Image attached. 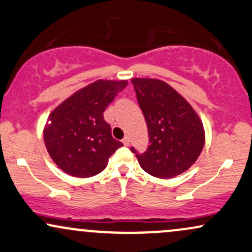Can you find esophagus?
Here are the masks:
<instances>
[{
	"label": "esophagus",
	"instance_id": "1",
	"mask_svg": "<svg viewBox=\"0 0 252 252\" xmlns=\"http://www.w3.org/2000/svg\"><path fill=\"white\" fill-rule=\"evenodd\" d=\"M122 142H123L124 145H129V143H130V138L128 137V136H126V137H124V138L122 139Z\"/></svg>",
	"mask_w": 252,
	"mask_h": 252
}]
</instances>
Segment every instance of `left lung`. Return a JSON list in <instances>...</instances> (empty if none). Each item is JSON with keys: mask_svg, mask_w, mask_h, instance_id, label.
<instances>
[{"mask_svg": "<svg viewBox=\"0 0 252 252\" xmlns=\"http://www.w3.org/2000/svg\"><path fill=\"white\" fill-rule=\"evenodd\" d=\"M149 132L150 145L143 154L131 151L151 176L171 178L196 162L205 143L198 115L189 102L165 82L131 78Z\"/></svg>", "mask_w": 252, "mask_h": 252, "instance_id": "8db88e82", "label": "left lung"}]
</instances>
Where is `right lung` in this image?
I'll list each match as a JSON object with an SVG mask.
<instances>
[{"instance_id": "obj_1", "label": "right lung", "mask_w": 252, "mask_h": 252, "mask_svg": "<svg viewBox=\"0 0 252 252\" xmlns=\"http://www.w3.org/2000/svg\"><path fill=\"white\" fill-rule=\"evenodd\" d=\"M128 81L97 80L74 93L51 111L43 130L44 144L61 170L87 178L105 169L123 145L111 136L103 113Z\"/></svg>"}]
</instances>
